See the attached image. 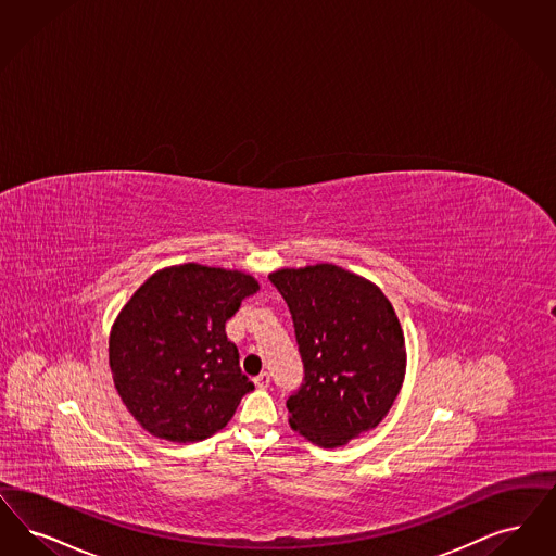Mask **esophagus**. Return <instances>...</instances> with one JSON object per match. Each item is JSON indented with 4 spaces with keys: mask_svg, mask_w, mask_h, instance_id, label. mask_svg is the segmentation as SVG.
<instances>
[{
    "mask_svg": "<svg viewBox=\"0 0 556 556\" xmlns=\"http://www.w3.org/2000/svg\"><path fill=\"white\" fill-rule=\"evenodd\" d=\"M253 382H255V387L257 388H267L269 387V382H271V378H269V374H267V371H262Z\"/></svg>",
    "mask_w": 556,
    "mask_h": 556,
    "instance_id": "obj_1",
    "label": "esophagus"
}]
</instances>
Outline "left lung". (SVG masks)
Masks as SVG:
<instances>
[{"instance_id":"8db88e82","label":"left lung","mask_w":556,"mask_h":556,"mask_svg":"<svg viewBox=\"0 0 556 556\" xmlns=\"http://www.w3.org/2000/svg\"><path fill=\"white\" fill-rule=\"evenodd\" d=\"M267 278L289 305L305 371L287 401L290 428L324 448L374 430L407 367L405 337L384 292L332 264L285 267Z\"/></svg>"}]
</instances>
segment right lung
Here are the masks:
<instances>
[{
    "mask_svg": "<svg viewBox=\"0 0 556 556\" xmlns=\"http://www.w3.org/2000/svg\"><path fill=\"white\" fill-rule=\"evenodd\" d=\"M260 285L239 269L182 264L149 276L110 334L114 387L149 434L199 442L222 430L253 382L226 321Z\"/></svg>",
    "mask_w": 556,
    "mask_h": 556,
    "instance_id": "obj_1",
    "label": "right lung"
}]
</instances>
